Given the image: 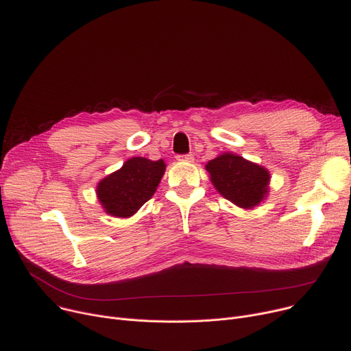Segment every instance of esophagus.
<instances>
[{
  "label": "esophagus",
  "instance_id": "34e87169",
  "mask_svg": "<svg viewBox=\"0 0 351 351\" xmlns=\"http://www.w3.org/2000/svg\"><path fill=\"white\" fill-rule=\"evenodd\" d=\"M177 161L193 162L194 161V154H180V156H177Z\"/></svg>",
  "mask_w": 351,
  "mask_h": 351
}]
</instances>
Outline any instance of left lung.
Returning <instances> with one entry per match:
<instances>
[{"label":"left lung","mask_w":351,"mask_h":351,"mask_svg":"<svg viewBox=\"0 0 351 351\" xmlns=\"http://www.w3.org/2000/svg\"><path fill=\"white\" fill-rule=\"evenodd\" d=\"M215 190L243 210H252L269 194L271 174L261 164L235 153H222L205 164Z\"/></svg>","instance_id":"left-lung-1"}]
</instances>
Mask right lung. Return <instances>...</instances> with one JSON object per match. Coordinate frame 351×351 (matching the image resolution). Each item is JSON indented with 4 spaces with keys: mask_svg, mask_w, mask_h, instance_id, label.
I'll return each instance as SVG.
<instances>
[{
    "mask_svg": "<svg viewBox=\"0 0 351 351\" xmlns=\"http://www.w3.org/2000/svg\"><path fill=\"white\" fill-rule=\"evenodd\" d=\"M164 171V160L132 157L119 170L97 182V201L106 214L129 218L154 195Z\"/></svg>",
    "mask_w": 351,
    "mask_h": 351,
    "instance_id": "right-lung-1",
    "label": "right lung"
}]
</instances>
